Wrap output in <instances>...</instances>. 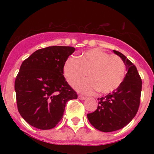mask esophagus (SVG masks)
Listing matches in <instances>:
<instances>
[{
  "instance_id": "esophagus-1",
  "label": "esophagus",
  "mask_w": 154,
  "mask_h": 154,
  "mask_svg": "<svg viewBox=\"0 0 154 154\" xmlns=\"http://www.w3.org/2000/svg\"><path fill=\"white\" fill-rule=\"evenodd\" d=\"M78 98H79V100H85L86 99V97L82 96V95H78Z\"/></svg>"
}]
</instances>
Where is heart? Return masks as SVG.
<instances>
[{"mask_svg": "<svg viewBox=\"0 0 154 154\" xmlns=\"http://www.w3.org/2000/svg\"><path fill=\"white\" fill-rule=\"evenodd\" d=\"M126 66L121 58L109 55L98 48L88 50L78 59L69 57L63 66L66 81L72 87L85 77L88 78L76 87L85 94H109L119 88L125 77Z\"/></svg>", "mask_w": 154, "mask_h": 154, "instance_id": "1", "label": "heart"}]
</instances>
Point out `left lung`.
<instances>
[{
  "mask_svg": "<svg viewBox=\"0 0 154 154\" xmlns=\"http://www.w3.org/2000/svg\"><path fill=\"white\" fill-rule=\"evenodd\" d=\"M120 56L128 70L119 88L106 96L98 98V105L94 112L88 114L91 124L101 132L120 130L135 117L138 111L142 80L137 68L122 53L114 51Z\"/></svg>",
  "mask_w": 154,
  "mask_h": 154,
  "instance_id": "1",
  "label": "left lung"
}]
</instances>
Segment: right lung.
<instances>
[{
  "instance_id": "obj_1",
  "label": "right lung",
  "mask_w": 154,
  "mask_h": 154,
  "mask_svg": "<svg viewBox=\"0 0 154 154\" xmlns=\"http://www.w3.org/2000/svg\"><path fill=\"white\" fill-rule=\"evenodd\" d=\"M75 51L71 46L39 49L23 61L15 79L18 111L28 124L50 130L62 119L67 101L77 93L63 77V66Z\"/></svg>"
}]
</instances>
